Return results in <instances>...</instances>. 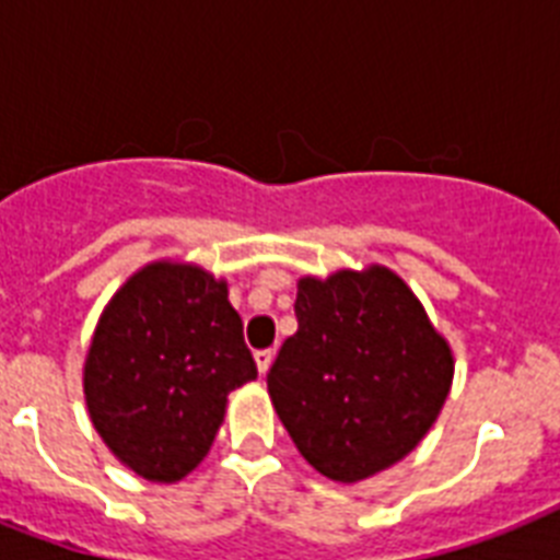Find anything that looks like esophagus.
Returning a JSON list of instances; mask_svg holds the SVG:
<instances>
[{
    "label": "esophagus",
    "mask_w": 560,
    "mask_h": 560,
    "mask_svg": "<svg viewBox=\"0 0 560 560\" xmlns=\"http://www.w3.org/2000/svg\"><path fill=\"white\" fill-rule=\"evenodd\" d=\"M272 358H276V351L272 349H261V351H255V366H258V372L267 374L270 372V363Z\"/></svg>",
    "instance_id": "1"
}]
</instances>
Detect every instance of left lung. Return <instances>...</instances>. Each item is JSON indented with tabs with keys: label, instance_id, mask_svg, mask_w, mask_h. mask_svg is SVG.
I'll use <instances>...</instances> for the list:
<instances>
[{
	"label": "left lung",
	"instance_id": "8db88e82",
	"mask_svg": "<svg viewBox=\"0 0 560 560\" xmlns=\"http://www.w3.org/2000/svg\"><path fill=\"white\" fill-rule=\"evenodd\" d=\"M296 319L267 389L307 465L360 482L416 451L447 400L453 354L407 281L381 264L305 276Z\"/></svg>",
	"mask_w": 560,
	"mask_h": 560
}]
</instances>
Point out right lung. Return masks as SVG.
<instances>
[{
	"label": "right lung",
	"mask_w": 560,
	"mask_h": 560,
	"mask_svg": "<svg viewBox=\"0 0 560 560\" xmlns=\"http://www.w3.org/2000/svg\"><path fill=\"white\" fill-rule=\"evenodd\" d=\"M255 377L226 281L197 264L153 261L104 307L83 395L118 462L151 482H179L209 453L229 392Z\"/></svg>",
	"instance_id": "add662e5"
}]
</instances>
